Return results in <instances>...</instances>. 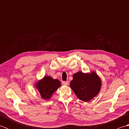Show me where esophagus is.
<instances>
[{
  "instance_id": "34e87169",
  "label": "esophagus",
  "mask_w": 129,
  "mask_h": 129,
  "mask_svg": "<svg viewBox=\"0 0 129 129\" xmlns=\"http://www.w3.org/2000/svg\"><path fill=\"white\" fill-rule=\"evenodd\" d=\"M62 84L64 85H68L69 84V81H63Z\"/></svg>"
}]
</instances>
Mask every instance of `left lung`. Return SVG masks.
<instances>
[{"label": "left lung", "instance_id": "1", "mask_svg": "<svg viewBox=\"0 0 129 129\" xmlns=\"http://www.w3.org/2000/svg\"><path fill=\"white\" fill-rule=\"evenodd\" d=\"M70 86L79 99L87 102L99 92L101 81L95 72L91 73H76L73 76Z\"/></svg>", "mask_w": 129, "mask_h": 129}]
</instances>
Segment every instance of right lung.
I'll use <instances>...</instances> for the list:
<instances>
[{
    "mask_svg": "<svg viewBox=\"0 0 129 129\" xmlns=\"http://www.w3.org/2000/svg\"><path fill=\"white\" fill-rule=\"evenodd\" d=\"M43 99H50L53 93L61 86V83L57 79H54L51 76H45L42 80L35 84Z\"/></svg>",
    "mask_w": 129,
    "mask_h": 129,
    "instance_id": "obj_1",
    "label": "right lung"
}]
</instances>
